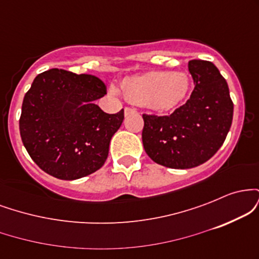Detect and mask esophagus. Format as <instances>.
<instances>
[{
  "label": "esophagus",
  "instance_id": "1",
  "mask_svg": "<svg viewBox=\"0 0 259 259\" xmlns=\"http://www.w3.org/2000/svg\"><path fill=\"white\" fill-rule=\"evenodd\" d=\"M134 112H135V109L132 108V107H125V108H124V114L125 115H129L130 113H134Z\"/></svg>",
  "mask_w": 259,
  "mask_h": 259
}]
</instances>
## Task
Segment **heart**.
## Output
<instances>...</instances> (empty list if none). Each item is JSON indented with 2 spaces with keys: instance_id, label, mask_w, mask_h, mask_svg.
<instances>
[{
  "instance_id": "obj_1",
  "label": "heart",
  "mask_w": 259,
  "mask_h": 259,
  "mask_svg": "<svg viewBox=\"0 0 259 259\" xmlns=\"http://www.w3.org/2000/svg\"><path fill=\"white\" fill-rule=\"evenodd\" d=\"M130 102L146 105L157 112H167L184 102L190 91V79L185 73L152 72L145 75L126 78L121 90L111 86L112 94H120Z\"/></svg>"
}]
</instances>
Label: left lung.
Returning a JSON list of instances; mask_svg holds the SVG:
<instances>
[{
	"mask_svg": "<svg viewBox=\"0 0 259 259\" xmlns=\"http://www.w3.org/2000/svg\"><path fill=\"white\" fill-rule=\"evenodd\" d=\"M189 72L195 89L185 105L170 115H142L145 151L153 162L173 169L207 162L222 147L233 121V101L218 68L192 59Z\"/></svg>",
	"mask_w": 259,
	"mask_h": 259,
	"instance_id": "1",
	"label": "left lung"
}]
</instances>
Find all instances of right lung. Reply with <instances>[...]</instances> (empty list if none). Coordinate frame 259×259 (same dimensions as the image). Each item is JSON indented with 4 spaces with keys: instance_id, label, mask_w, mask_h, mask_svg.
Instances as JSON below:
<instances>
[{
    "instance_id": "obj_1",
    "label": "right lung",
    "mask_w": 259,
    "mask_h": 259,
    "mask_svg": "<svg viewBox=\"0 0 259 259\" xmlns=\"http://www.w3.org/2000/svg\"><path fill=\"white\" fill-rule=\"evenodd\" d=\"M106 94L105 82L90 74L53 68L34 79L23 100L19 130L44 171L75 180L105 164L112 136L124 120V109L108 114L95 103Z\"/></svg>"
}]
</instances>
